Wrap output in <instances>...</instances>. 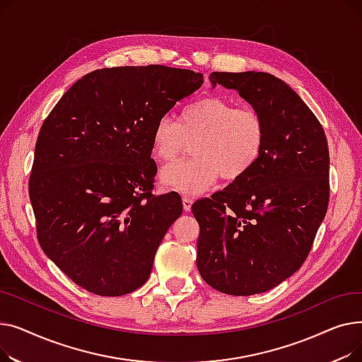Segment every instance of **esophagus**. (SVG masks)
Listing matches in <instances>:
<instances>
[{
    "instance_id": "1",
    "label": "esophagus",
    "mask_w": 362,
    "mask_h": 362,
    "mask_svg": "<svg viewBox=\"0 0 362 362\" xmlns=\"http://www.w3.org/2000/svg\"><path fill=\"white\" fill-rule=\"evenodd\" d=\"M192 202H194V199L191 198V197H183V210L187 213V211H191V208H192Z\"/></svg>"
}]
</instances>
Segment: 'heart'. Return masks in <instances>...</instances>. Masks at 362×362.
<instances>
[{
    "label": "heart",
    "mask_w": 362,
    "mask_h": 362,
    "mask_svg": "<svg viewBox=\"0 0 362 362\" xmlns=\"http://www.w3.org/2000/svg\"><path fill=\"white\" fill-rule=\"evenodd\" d=\"M265 122L250 107L238 108L221 97H206L186 105L179 122L163 116L152 129V152L158 160H175L192 141L187 161L165 165L160 173L164 187L185 195H198L217 179L238 180L258 161L265 144Z\"/></svg>",
    "instance_id": "heart-1"
}]
</instances>
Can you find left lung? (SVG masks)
I'll list each match as a JSON object with an SVG mask.
<instances>
[{
	"label": "left lung",
	"instance_id": "8db88e82",
	"mask_svg": "<svg viewBox=\"0 0 362 362\" xmlns=\"http://www.w3.org/2000/svg\"><path fill=\"white\" fill-rule=\"evenodd\" d=\"M213 88L235 89L265 122L255 165L192 213L197 267L218 292L250 296L291 277L307 259L329 205V146L299 95L262 71H213Z\"/></svg>",
	"mask_w": 362,
	"mask_h": 362
}]
</instances>
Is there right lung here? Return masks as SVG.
<instances>
[{
    "instance_id": "add662e5",
    "label": "right lung",
    "mask_w": 362,
    "mask_h": 362,
    "mask_svg": "<svg viewBox=\"0 0 362 362\" xmlns=\"http://www.w3.org/2000/svg\"><path fill=\"white\" fill-rule=\"evenodd\" d=\"M202 83V73L158 64L95 70L44 122L29 180L37 240L78 286L122 296L148 280L183 211L179 194H151L152 129Z\"/></svg>"
}]
</instances>
